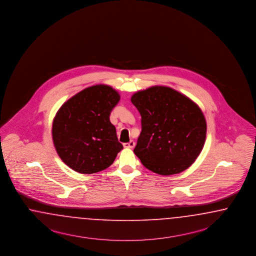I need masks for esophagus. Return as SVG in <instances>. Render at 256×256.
Returning a JSON list of instances; mask_svg holds the SVG:
<instances>
[{"instance_id":"1","label":"esophagus","mask_w":256,"mask_h":256,"mask_svg":"<svg viewBox=\"0 0 256 256\" xmlns=\"http://www.w3.org/2000/svg\"><path fill=\"white\" fill-rule=\"evenodd\" d=\"M123 146L124 148H133L135 146V142L133 140H130V142H126Z\"/></svg>"}]
</instances>
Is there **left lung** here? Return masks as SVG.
Wrapping results in <instances>:
<instances>
[{
    "mask_svg": "<svg viewBox=\"0 0 256 256\" xmlns=\"http://www.w3.org/2000/svg\"><path fill=\"white\" fill-rule=\"evenodd\" d=\"M142 116V132L134 153L158 174L170 176L188 169L200 155L206 121L200 107L168 86H155L132 96Z\"/></svg>",
    "mask_w": 256,
    "mask_h": 256,
    "instance_id": "1",
    "label": "left lung"
}]
</instances>
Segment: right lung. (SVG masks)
Segmentation results:
<instances>
[{
  "label": "right lung",
  "mask_w": 256,
  "mask_h": 256,
  "mask_svg": "<svg viewBox=\"0 0 256 256\" xmlns=\"http://www.w3.org/2000/svg\"><path fill=\"white\" fill-rule=\"evenodd\" d=\"M120 100L112 87H87L66 101L52 122V140L58 156L72 170L94 174L105 170L123 149L110 121Z\"/></svg>",
  "instance_id": "add662e5"
}]
</instances>
